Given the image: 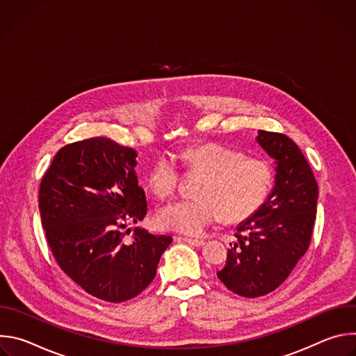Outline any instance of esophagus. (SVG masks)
Returning a JSON list of instances; mask_svg holds the SVG:
<instances>
[{
	"label": "esophagus",
	"instance_id": "34e87169",
	"mask_svg": "<svg viewBox=\"0 0 356 356\" xmlns=\"http://www.w3.org/2000/svg\"><path fill=\"white\" fill-rule=\"evenodd\" d=\"M183 241H186L187 243H190V245H193V246H202L204 245V241L202 239H193V238H183Z\"/></svg>",
	"mask_w": 356,
	"mask_h": 356
}]
</instances>
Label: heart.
<instances>
[{"label":"heart","instance_id":"heart-1","mask_svg":"<svg viewBox=\"0 0 356 356\" xmlns=\"http://www.w3.org/2000/svg\"><path fill=\"white\" fill-rule=\"evenodd\" d=\"M184 166L204 172L198 184L197 198L179 200L162 209V227L184 234L200 235L225 217L241 222L255 216L269 198L273 186V168L261 158L221 143H204L187 149ZM181 180V166L172 152H163L150 169L147 181L158 197H172Z\"/></svg>","mask_w":356,"mask_h":356}]
</instances>
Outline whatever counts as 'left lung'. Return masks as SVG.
I'll return each mask as SVG.
<instances>
[{"mask_svg":"<svg viewBox=\"0 0 356 356\" xmlns=\"http://www.w3.org/2000/svg\"><path fill=\"white\" fill-rule=\"evenodd\" d=\"M275 159V187L265 206L238 227L218 279L235 294L255 298L277 289L307 252L316 222L318 184L298 146L284 134L259 131Z\"/></svg>","mask_w":356,"mask_h":356,"instance_id":"left-lung-1","label":"left lung"}]
</instances>
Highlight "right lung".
<instances>
[{
  "instance_id": "right-lung-1",
  "label": "right lung",
  "mask_w": 356,
  "mask_h": 356,
  "mask_svg": "<svg viewBox=\"0 0 356 356\" xmlns=\"http://www.w3.org/2000/svg\"><path fill=\"white\" fill-rule=\"evenodd\" d=\"M136 156L108 138L73 142L58 152L39 187L42 227L58 265L88 294L110 302L142 293L172 242L142 228L134 229L132 242L124 241L125 224L147 211Z\"/></svg>"
}]
</instances>
